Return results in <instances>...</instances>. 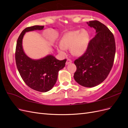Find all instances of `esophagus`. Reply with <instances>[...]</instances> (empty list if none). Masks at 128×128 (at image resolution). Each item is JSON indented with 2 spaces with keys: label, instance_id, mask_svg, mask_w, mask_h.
<instances>
[{
  "label": "esophagus",
  "instance_id": "34e87169",
  "mask_svg": "<svg viewBox=\"0 0 128 128\" xmlns=\"http://www.w3.org/2000/svg\"><path fill=\"white\" fill-rule=\"evenodd\" d=\"M72 62V61L70 60V59H68L67 60V61H66V65H67V64H71Z\"/></svg>",
  "mask_w": 128,
  "mask_h": 128
}]
</instances>
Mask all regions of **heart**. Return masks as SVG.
Here are the masks:
<instances>
[{
  "mask_svg": "<svg viewBox=\"0 0 128 128\" xmlns=\"http://www.w3.org/2000/svg\"><path fill=\"white\" fill-rule=\"evenodd\" d=\"M90 42V34L86 30L78 29L66 33L57 47V51L64 55L66 50L70 48L73 56H80L86 52Z\"/></svg>",
  "mask_w": 128,
  "mask_h": 128,
  "instance_id": "heart-1",
  "label": "heart"
}]
</instances>
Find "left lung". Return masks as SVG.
Wrapping results in <instances>:
<instances>
[{
    "label": "left lung",
    "instance_id": "obj_1",
    "mask_svg": "<svg viewBox=\"0 0 128 128\" xmlns=\"http://www.w3.org/2000/svg\"><path fill=\"white\" fill-rule=\"evenodd\" d=\"M96 30V36L89 42L86 52L74 61L77 70L74 78L80 86H96L105 80L113 67L115 42L113 34L98 21L86 22Z\"/></svg>",
    "mask_w": 128,
    "mask_h": 128
}]
</instances>
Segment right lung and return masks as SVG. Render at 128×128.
<instances>
[{
    "mask_svg": "<svg viewBox=\"0 0 128 128\" xmlns=\"http://www.w3.org/2000/svg\"><path fill=\"white\" fill-rule=\"evenodd\" d=\"M44 26L26 28L19 36L15 51V61L18 71L25 83L31 88L42 92L50 91L54 86L58 72L65 66L66 59L59 60L49 54L40 59H32L25 53L22 40L26 32L44 29Z\"/></svg>",
    "mask_w": 128,
    "mask_h": 128,
    "instance_id": "right-lung-1",
    "label": "right lung"
}]
</instances>
